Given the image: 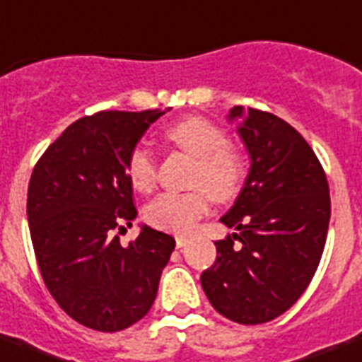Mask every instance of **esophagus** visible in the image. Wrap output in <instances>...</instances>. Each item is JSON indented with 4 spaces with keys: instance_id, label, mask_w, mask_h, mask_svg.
Here are the masks:
<instances>
[{
    "instance_id": "obj_1",
    "label": "esophagus",
    "mask_w": 362,
    "mask_h": 362,
    "mask_svg": "<svg viewBox=\"0 0 362 362\" xmlns=\"http://www.w3.org/2000/svg\"><path fill=\"white\" fill-rule=\"evenodd\" d=\"M187 243H189V239H187V237H184V235L176 237V247H178V248H184Z\"/></svg>"
}]
</instances>
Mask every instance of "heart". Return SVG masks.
Here are the masks:
<instances>
[{"instance_id":"1","label":"heart","mask_w":362,"mask_h":362,"mask_svg":"<svg viewBox=\"0 0 362 362\" xmlns=\"http://www.w3.org/2000/svg\"><path fill=\"white\" fill-rule=\"evenodd\" d=\"M170 142L197 157L186 192H165L151 201L146 218L159 230L189 231L216 199L233 197L247 176V159L237 146L228 144L226 132L203 117H186L165 132ZM127 176L138 192H151L157 180L156 161L146 146H136L127 159Z\"/></svg>"}]
</instances>
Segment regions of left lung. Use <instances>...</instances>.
<instances>
[{"label": "left lung", "mask_w": 362, "mask_h": 362, "mask_svg": "<svg viewBox=\"0 0 362 362\" xmlns=\"http://www.w3.org/2000/svg\"><path fill=\"white\" fill-rule=\"evenodd\" d=\"M250 169L220 222L235 228L216 241V262L201 273L212 308L230 321L260 325L292 308L313 279L330 222L321 163L300 132L269 112L230 110Z\"/></svg>", "instance_id": "8db88e82"}]
</instances>
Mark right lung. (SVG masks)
<instances>
[{"mask_svg": "<svg viewBox=\"0 0 362 362\" xmlns=\"http://www.w3.org/2000/svg\"><path fill=\"white\" fill-rule=\"evenodd\" d=\"M165 112H98L71 123L45 150L28 186V224L41 277L79 325L117 332L157 296L176 241L142 226L123 247L117 230L136 209L127 159Z\"/></svg>", "mask_w": 362, "mask_h": 362, "instance_id": "add662e5", "label": "right lung"}]
</instances>
